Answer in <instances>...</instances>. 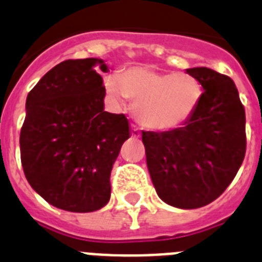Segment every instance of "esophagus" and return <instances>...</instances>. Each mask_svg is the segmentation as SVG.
Returning <instances> with one entry per match:
<instances>
[{
    "label": "esophagus",
    "instance_id": "34e87169",
    "mask_svg": "<svg viewBox=\"0 0 262 262\" xmlns=\"http://www.w3.org/2000/svg\"><path fill=\"white\" fill-rule=\"evenodd\" d=\"M141 136V132H140V129L137 128V126H136V125H132V137H134V138H138Z\"/></svg>",
    "mask_w": 262,
    "mask_h": 262
}]
</instances>
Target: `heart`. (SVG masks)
Here are the masks:
<instances>
[{"label": "heart", "instance_id": "obj_1", "mask_svg": "<svg viewBox=\"0 0 262 262\" xmlns=\"http://www.w3.org/2000/svg\"><path fill=\"white\" fill-rule=\"evenodd\" d=\"M104 87L117 103L129 97L136 118L153 130H170L186 122L202 99V85L192 75L159 72L145 66L108 75Z\"/></svg>", "mask_w": 262, "mask_h": 262}]
</instances>
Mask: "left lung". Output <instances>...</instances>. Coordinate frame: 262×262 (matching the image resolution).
<instances>
[{
	"mask_svg": "<svg viewBox=\"0 0 262 262\" xmlns=\"http://www.w3.org/2000/svg\"><path fill=\"white\" fill-rule=\"evenodd\" d=\"M186 72L203 87L195 112L183 126L142 132L146 163L165 203L192 210L226 191L244 161L245 109L229 76L207 67Z\"/></svg>",
	"mask_w": 262,
	"mask_h": 262,
	"instance_id": "obj_1",
	"label": "left lung"
}]
</instances>
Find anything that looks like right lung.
<instances>
[{
	"label": "right lung",
	"instance_id": "obj_1",
	"mask_svg": "<svg viewBox=\"0 0 262 262\" xmlns=\"http://www.w3.org/2000/svg\"><path fill=\"white\" fill-rule=\"evenodd\" d=\"M104 60L68 59L29 92L19 136L31 187L56 208L92 212L111 198V171L130 137L125 115L104 111Z\"/></svg>",
	"mask_w": 262,
	"mask_h": 262
}]
</instances>
